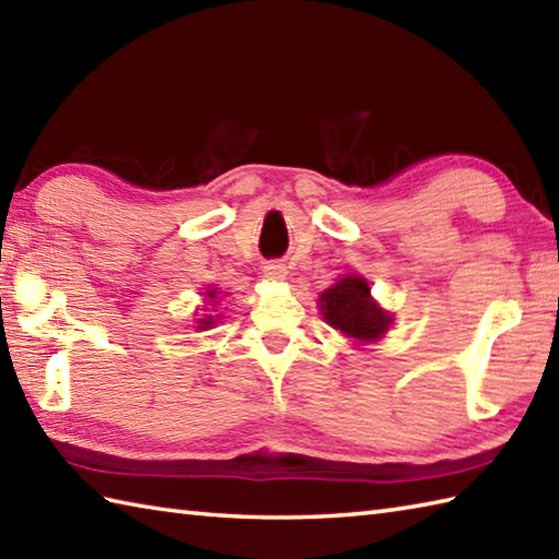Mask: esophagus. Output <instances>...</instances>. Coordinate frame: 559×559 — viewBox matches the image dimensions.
I'll return each instance as SVG.
<instances>
[{
	"instance_id": "1",
	"label": "esophagus",
	"mask_w": 559,
	"mask_h": 559,
	"mask_svg": "<svg viewBox=\"0 0 559 559\" xmlns=\"http://www.w3.org/2000/svg\"><path fill=\"white\" fill-rule=\"evenodd\" d=\"M286 266L283 264H278V261H269V264L264 266V276L269 278V281H283L286 278Z\"/></svg>"
}]
</instances>
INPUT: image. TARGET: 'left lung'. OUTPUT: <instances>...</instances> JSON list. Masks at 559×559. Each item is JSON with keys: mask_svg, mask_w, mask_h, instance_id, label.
<instances>
[{"mask_svg": "<svg viewBox=\"0 0 559 559\" xmlns=\"http://www.w3.org/2000/svg\"><path fill=\"white\" fill-rule=\"evenodd\" d=\"M322 314L334 330L346 336L370 342L385 334L390 317L370 300V288L364 278L346 276L322 293Z\"/></svg>", "mask_w": 559, "mask_h": 559, "instance_id": "obj_1", "label": "left lung"}]
</instances>
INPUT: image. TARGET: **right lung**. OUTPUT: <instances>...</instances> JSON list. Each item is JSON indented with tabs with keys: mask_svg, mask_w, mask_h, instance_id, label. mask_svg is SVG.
<instances>
[{
	"mask_svg": "<svg viewBox=\"0 0 559 559\" xmlns=\"http://www.w3.org/2000/svg\"><path fill=\"white\" fill-rule=\"evenodd\" d=\"M207 298H215V290H207ZM213 324V317H205V320H199V330L203 326H211Z\"/></svg>",
	"mask_w": 559,
	"mask_h": 559,
	"instance_id": "right-lung-1",
	"label": "right lung"
}]
</instances>
